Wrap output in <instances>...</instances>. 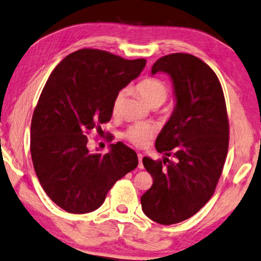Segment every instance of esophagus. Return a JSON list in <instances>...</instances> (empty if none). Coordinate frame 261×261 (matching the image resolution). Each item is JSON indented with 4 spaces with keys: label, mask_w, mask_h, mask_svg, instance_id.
<instances>
[{
    "label": "esophagus",
    "mask_w": 261,
    "mask_h": 261,
    "mask_svg": "<svg viewBox=\"0 0 261 261\" xmlns=\"http://www.w3.org/2000/svg\"><path fill=\"white\" fill-rule=\"evenodd\" d=\"M138 158H139V168H140V169H143V163H142L143 155L142 154H138Z\"/></svg>",
    "instance_id": "obj_1"
}]
</instances>
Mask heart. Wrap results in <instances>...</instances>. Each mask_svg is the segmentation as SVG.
I'll list each match as a JSON object with an SVG mask.
<instances>
[{
	"mask_svg": "<svg viewBox=\"0 0 261 261\" xmlns=\"http://www.w3.org/2000/svg\"><path fill=\"white\" fill-rule=\"evenodd\" d=\"M136 90L150 106L162 105L168 98V93H169L166 83L159 78L151 77L141 80L136 85ZM123 95H125V91H120L115 95L113 103H112L113 113L119 112L123 100ZM154 133L155 129L153 126L148 125V123H136V125H133L126 130L125 138L136 147H146L154 136Z\"/></svg>",
	"mask_w": 261,
	"mask_h": 261,
	"instance_id": "obj_1",
	"label": "heart"
}]
</instances>
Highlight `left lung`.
<instances>
[{
  "label": "left lung",
  "mask_w": 261,
  "mask_h": 261,
  "mask_svg": "<svg viewBox=\"0 0 261 261\" xmlns=\"http://www.w3.org/2000/svg\"><path fill=\"white\" fill-rule=\"evenodd\" d=\"M158 72L170 75L176 106L155 147L174 161L143 158L153 186L141 205L147 217L170 225L197 214L214 195L227 155L228 119L219 79L199 58L167 55L151 67Z\"/></svg>",
  "instance_id": "1"
}]
</instances>
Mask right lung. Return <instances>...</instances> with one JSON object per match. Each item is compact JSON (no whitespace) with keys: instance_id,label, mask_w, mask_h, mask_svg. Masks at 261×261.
I'll use <instances>...</instances> for the list:
<instances>
[{"instance_id":"obj_1","label":"right lung","mask_w":261,"mask_h":261,"mask_svg":"<svg viewBox=\"0 0 261 261\" xmlns=\"http://www.w3.org/2000/svg\"><path fill=\"white\" fill-rule=\"evenodd\" d=\"M144 66L142 58L82 49L50 74L31 120L30 151L42 188L63 210H97L114 183L138 167V155L121 142L105 155L91 153L86 134L110 121L115 95Z\"/></svg>"}]
</instances>
